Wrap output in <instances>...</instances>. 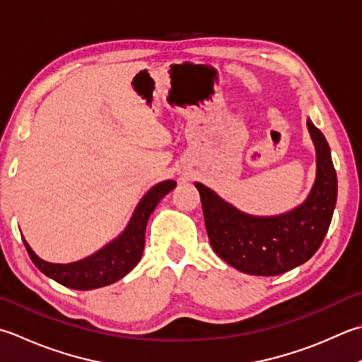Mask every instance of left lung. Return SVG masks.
Listing matches in <instances>:
<instances>
[{"label": "left lung", "instance_id": "1", "mask_svg": "<svg viewBox=\"0 0 362 362\" xmlns=\"http://www.w3.org/2000/svg\"><path fill=\"white\" fill-rule=\"evenodd\" d=\"M317 174L304 202L276 216H254L196 182L210 245L224 262L254 276H276L308 262L320 247L337 199V177L323 133L308 119Z\"/></svg>", "mask_w": 362, "mask_h": 362}]
</instances>
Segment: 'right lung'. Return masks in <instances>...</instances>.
<instances>
[{
  "mask_svg": "<svg viewBox=\"0 0 362 362\" xmlns=\"http://www.w3.org/2000/svg\"><path fill=\"white\" fill-rule=\"evenodd\" d=\"M174 180L153 185L134 209L129 224L117 238L112 240L92 256L72 264H52L40 259L23 238L26 251L39 270L64 287L75 290H92L110 286L122 279L138 265L144 251L146 226L152 211L169 191L175 188Z\"/></svg>",
  "mask_w": 362,
  "mask_h": 362,
  "instance_id": "1",
  "label": "right lung"
}]
</instances>
